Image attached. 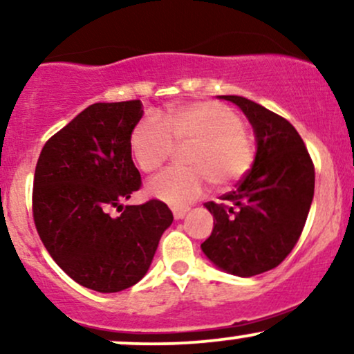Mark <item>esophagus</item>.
Wrapping results in <instances>:
<instances>
[{
  "instance_id": "1",
  "label": "esophagus",
  "mask_w": 354,
  "mask_h": 354,
  "mask_svg": "<svg viewBox=\"0 0 354 354\" xmlns=\"http://www.w3.org/2000/svg\"><path fill=\"white\" fill-rule=\"evenodd\" d=\"M188 213V208H173V216L174 219H183Z\"/></svg>"
}]
</instances>
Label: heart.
Segmentation results:
<instances>
[{
  "instance_id": "obj_1",
  "label": "heart",
  "mask_w": 354,
  "mask_h": 354,
  "mask_svg": "<svg viewBox=\"0 0 354 354\" xmlns=\"http://www.w3.org/2000/svg\"><path fill=\"white\" fill-rule=\"evenodd\" d=\"M176 145H191L185 151L189 166H171L148 183L151 196L173 206L200 198L208 181L214 188H231L250 173L256 156L254 136L243 118L218 101L178 104L163 118L148 115L129 136L133 158L146 173L161 168Z\"/></svg>"
}]
</instances>
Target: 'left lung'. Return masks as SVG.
<instances>
[{"mask_svg": "<svg viewBox=\"0 0 354 354\" xmlns=\"http://www.w3.org/2000/svg\"><path fill=\"white\" fill-rule=\"evenodd\" d=\"M241 108L256 135L254 163L236 189L205 206L214 228L201 245L226 273L261 274L298 243L315 194V165L295 126L243 96H219Z\"/></svg>", "mask_w": 354, "mask_h": 354, "instance_id": "obj_1", "label": "left lung"}]
</instances>
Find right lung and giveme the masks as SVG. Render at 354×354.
Returning a JSON list of instances; mask_svg holds the SVG:
<instances>
[{"label":"right lung","instance_id":"right-lung-1","mask_svg":"<svg viewBox=\"0 0 354 354\" xmlns=\"http://www.w3.org/2000/svg\"><path fill=\"white\" fill-rule=\"evenodd\" d=\"M141 116L140 100L91 104L44 143L36 163V231L64 273L100 293L140 281L173 223L160 200L123 208L141 188L129 148Z\"/></svg>","mask_w":354,"mask_h":354}]
</instances>
